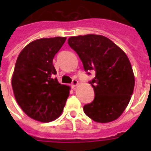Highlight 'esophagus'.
I'll use <instances>...</instances> for the list:
<instances>
[{
  "label": "esophagus",
  "mask_w": 151,
  "mask_h": 151,
  "mask_svg": "<svg viewBox=\"0 0 151 151\" xmlns=\"http://www.w3.org/2000/svg\"><path fill=\"white\" fill-rule=\"evenodd\" d=\"M78 81H77V80L73 79V82H72V85H71L72 88H75V87H76V86L77 85H78Z\"/></svg>",
  "instance_id": "esophagus-1"
}]
</instances>
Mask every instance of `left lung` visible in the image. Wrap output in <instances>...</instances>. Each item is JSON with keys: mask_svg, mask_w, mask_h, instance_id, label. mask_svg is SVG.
I'll return each mask as SVG.
<instances>
[{"mask_svg": "<svg viewBox=\"0 0 151 151\" xmlns=\"http://www.w3.org/2000/svg\"><path fill=\"white\" fill-rule=\"evenodd\" d=\"M68 44L78 55L85 72L88 75L95 72L89 82L95 96L84 106L85 113L97 122L116 120L129 104L134 87L127 55L111 40L99 35L70 37Z\"/></svg>", "mask_w": 151, "mask_h": 151, "instance_id": "1", "label": "left lung"}]
</instances>
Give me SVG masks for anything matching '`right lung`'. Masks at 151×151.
I'll use <instances>...</instances> for the list:
<instances>
[{"label": "right lung", "mask_w": 151, "mask_h": 151, "mask_svg": "<svg viewBox=\"0 0 151 151\" xmlns=\"http://www.w3.org/2000/svg\"><path fill=\"white\" fill-rule=\"evenodd\" d=\"M66 37L32 41L19 54L12 77V88L19 106L30 118L42 122L61 115L70 88L58 82L53 65L54 56Z\"/></svg>", "instance_id": "right-lung-1"}]
</instances>
